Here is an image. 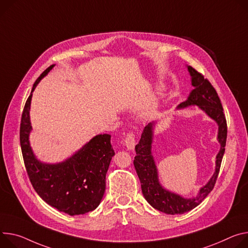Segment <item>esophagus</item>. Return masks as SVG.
Returning <instances> with one entry per match:
<instances>
[{
    "label": "esophagus",
    "mask_w": 248,
    "mask_h": 248,
    "mask_svg": "<svg viewBox=\"0 0 248 248\" xmlns=\"http://www.w3.org/2000/svg\"><path fill=\"white\" fill-rule=\"evenodd\" d=\"M125 142V146L127 147L128 150H132L136 146V139H134V133L133 132H129L127 133V136L125 137L124 140Z\"/></svg>",
    "instance_id": "34e87169"
}]
</instances>
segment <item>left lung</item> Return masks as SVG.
<instances>
[{"label":"left lung","instance_id":"8db88e82","mask_svg":"<svg viewBox=\"0 0 248 248\" xmlns=\"http://www.w3.org/2000/svg\"><path fill=\"white\" fill-rule=\"evenodd\" d=\"M187 67L191 75L192 86L194 89L188 99L180 104L177 108H184L190 106H198L211 119H213L218 125L217 140L220 144V149L216 157V169L210 181L200 189L197 197L187 199L164 189L159 183L158 171H157L151 153L155 123H149L144 127L141 139L136 145L137 156L134 157L133 164L140 180L141 191L145 200L154 209L168 215H181L193 210L211 193L218 176L228 136L226 116L223 114V108L215 88L208 79H205L204 76L195 70L193 67Z\"/></svg>","mask_w":248,"mask_h":248}]
</instances>
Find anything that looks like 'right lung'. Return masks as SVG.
I'll return each mask as SVG.
<instances>
[{
	"mask_svg": "<svg viewBox=\"0 0 248 248\" xmlns=\"http://www.w3.org/2000/svg\"><path fill=\"white\" fill-rule=\"evenodd\" d=\"M54 65L49 66L34 82L21 115L19 140L31 183L47 204L70 216L94 211L106 190V174L115 151L109 134H98L66 160L49 164L40 162L30 143L31 124L30 108L32 92Z\"/></svg>",
	"mask_w": 248,
	"mask_h": 248,
	"instance_id": "add662e5",
	"label": "right lung"
}]
</instances>
